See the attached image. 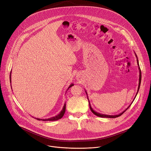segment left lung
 Here are the masks:
<instances>
[{
  "label": "left lung",
  "mask_w": 151,
  "mask_h": 151,
  "mask_svg": "<svg viewBox=\"0 0 151 151\" xmlns=\"http://www.w3.org/2000/svg\"><path fill=\"white\" fill-rule=\"evenodd\" d=\"M135 55H136V58H137V65H138V68H139V84H138V88H137V93H136V95H137V93H138V91H139V88H140V85H141V69H140V67H139V62H138V60H137V55H136V54H135ZM85 92H86V94H87V92L85 91ZM136 96H135V97H136ZM87 97H88V101H89V107H90V109H91V112H93L94 115H97V116H99V117H102V118H116V117H119V116H121L124 112H125V111L130 107V106L131 105H132V104L133 103V102H132V104H131L129 106L125 109L124 110V111H123V112H122V113H120V114H118V115H106V114H100V113H99V112H96L95 110H94L93 109V108L91 107V104H90V102H89V99H88V94H87ZM135 97H134V99H135ZM133 100V101H134Z\"/></svg>",
  "instance_id": "8db88e82"
}]
</instances>
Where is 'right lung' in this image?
<instances>
[{
    "instance_id": "add662e5",
    "label": "right lung",
    "mask_w": 151,
    "mask_h": 151,
    "mask_svg": "<svg viewBox=\"0 0 151 151\" xmlns=\"http://www.w3.org/2000/svg\"><path fill=\"white\" fill-rule=\"evenodd\" d=\"M11 73H12V71L10 72V83H11ZM73 83H71L70 86H69V87L68 88V89H67V91H68V89L70 88H71V86H73ZM12 86V85H11ZM12 88V87H11ZM65 109H66V104L65 103V104H64V106H63V108H62V110L60 111V112L58 114V115H55V116H53V117H51V118H49V119H37V118H35L36 119H37V120H42V121H56V120H59V119H62V116H63V115H64V114H65Z\"/></svg>"
}]
</instances>
